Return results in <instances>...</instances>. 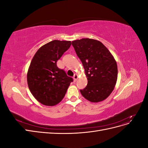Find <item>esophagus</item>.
<instances>
[{
    "label": "esophagus",
    "instance_id": "34e87169",
    "mask_svg": "<svg viewBox=\"0 0 148 148\" xmlns=\"http://www.w3.org/2000/svg\"><path fill=\"white\" fill-rule=\"evenodd\" d=\"M77 79H78V75H77V74H75L74 76H73V80H74V82H77Z\"/></svg>",
    "mask_w": 148,
    "mask_h": 148
}]
</instances>
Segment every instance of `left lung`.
<instances>
[{
	"label": "left lung",
	"mask_w": 148,
	"mask_h": 148,
	"mask_svg": "<svg viewBox=\"0 0 148 148\" xmlns=\"http://www.w3.org/2000/svg\"><path fill=\"white\" fill-rule=\"evenodd\" d=\"M88 79L87 86L80 90L92 102L104 101L110 95L117 79V62L110 51L97 40L83 38L72 41Z\"/></svg>",
	"instance_id": "8db88e82"
}]
</instances>
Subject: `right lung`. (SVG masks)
Returning a JSON list of instances; mask_svg holds the SVG:
<instances>
[{
    "instance_id": "add662e5",
    "label": "right lung",
    "mask_w": 148,
    "mask_h": 148,
    "mask_svg": "<svg viewBox=\"0 0 148 148\" xmlns=\"http://www.w3.org/2000/svg\"><path fill=\"white\" fill-rule=\"evenodd\" d=\"M71 44L53 40L40 47L31 62L27 73L29 90L42 104L53 106L64 97L73 78L57 66V62Z\"/></svg>"
}]
</instances>
